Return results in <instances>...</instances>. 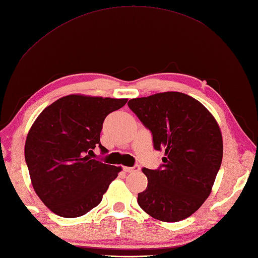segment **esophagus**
<instances>
[{
    "mask_svg": "<svg viewBox=\"0 0 258 258\" xmlns=\"http://www.w3.org/2000/svg\"><path fill=\"white\" fill-rule=\"evenodd\" d=\"M140 167L139 166H134V167H123V170L127 171V172H134V171H137L139 170Z\"/></svg>",
    "mask_w": 258,
    "mask_h": 258,
    "instance_id": "esophagus-1",
    "label": "esophagus"
}]
</instances>
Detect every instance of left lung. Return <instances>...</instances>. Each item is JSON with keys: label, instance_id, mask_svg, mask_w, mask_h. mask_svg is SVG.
Masks as SVG:
<instances>
[{"label": "left lung", "instance_id": "8db88e82", "mask_svg": "<svg viewBox=\"0 0 258 258\" xmlns=\"http://www.w3.org/2000/svg\"><path fill=\"white\" fill-rule=\"evenodd\" d=\"M129 108L165 150L160 169L143 168L148 185L138 194L141 209L175 223L190 216L212 192L223 159L222 131L209 110L188 94L167 91L129 100Z\"/></svg>", "mask_w": 258, "mask_h": 258}]
</instances>
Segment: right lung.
Instances as JSON below:
<instances>
[{
    "mask_svg": "<svg viewBox=\"0 0 258 258\" xmlns=\"http://www.w3.org/2000/svg\"><path fill=\"white\" fill-rule=\"evenodd\" d=\"M114 99L69 94L42 111L26 136L25 161L36 195L52 213L80 217L97 207L121 167L90 158L100 144L107 115L127 103Z\"/></svg>",
    "mask_w": 258,
    "mask_h": 258,
    "instance_id": "1",
    "label": "right lung"
}]
</instances>
